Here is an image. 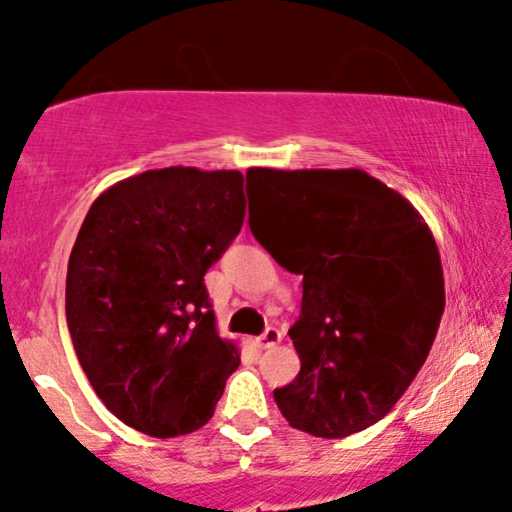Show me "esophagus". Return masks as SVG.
Returning <instances> with one entry per match:
<instances>
[{"label":"esophagus","mask_w":512,"mask_h":512,"mask_svg":"<svg viewBox=\"0 0 512 512\" xmlns=\"http://www.w3.org/2000/svg\"><path fill=\"white\" fill-rule=\"evenodd\" d=\"M281 337H284V334H281L279 327H267V330H264V334L260 337V346H262V349H272V346L281 342Z\"/></svg>","instance_id":"esophagus-1"}]
</instances>
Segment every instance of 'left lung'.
Here are the masks:
<instances>
[{"label":"left lung","instance_id":"8db88e82","mask_svg":"<svg viewBox=\"0 0 512 512\" xmlns=\"http://www.w3.org/2000/svg\"><path fill=\"white\" fill-rule=\"evenodd\" d=\"M250 179L262 204L252 236L303 276L289 330L301 373L274 399L298 431L346 438L395 407L431 351L445 308L436 238L366 170L250 168Z\"/></svg>","mask_w":512,"mask_h":512}]
</instances>
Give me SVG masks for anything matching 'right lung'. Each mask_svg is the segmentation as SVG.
<instances>
[{"label": "right lung", "mask_w": 512, "mask_h": 512, "mask_svg": "<svg viewBox=\"0 0 512 512\" xmlns=\"http://www.w3.org/2000/svg\"><path fill=\"white\" fill-rule=\"evenodd\" d=\"M243 219L240 170L173 166L115 182L81 223L64 303L74 351L105 407L146 436L202 428L238 368L204 274Z\"/></svg>", "instance_id": "obj_1"}]
</instances>
